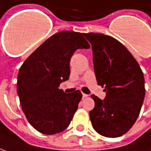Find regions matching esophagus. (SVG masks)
Here are the masks:
<instances>
[{
    "label": "esophagus",
    "mask_w": 151,
    "mask_h": 151,
    "mask_svg": "<svg viewBox=\"0 0 151 151\" xmlns=\"http://www.w3.org/2000/svg\"><path fill=\"white\" fill-rule=\"evenodd\" d=\"M82 97H83V98H87V97H88V95H86V94H82Z\"/></svg>",
    "instance_id": "obj_1"
}]
</instances>
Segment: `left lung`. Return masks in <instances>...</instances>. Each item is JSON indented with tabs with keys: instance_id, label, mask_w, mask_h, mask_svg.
<instances>
[{
	"instance_id": "obj_1",
	"label": "left lung",
	"mask_w": 151,
	"mask_h": 151,
	"mask_svg": "<svg viewBox=\"0 0 151 151\" xmlns=\"http://www.w3.org/2000/svg\"><path fill=\"white\" fill-rule=\"evenodd\" d=\"M83 35L91 44L98 85L106 91L104 100L91 95L95 101L90 111L92 126L102 136H122L136 122L142 106L146 93L142 70L115 38L99 33Z\"/></svg>"
}]
</instances>
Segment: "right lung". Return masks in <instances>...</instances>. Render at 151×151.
<instances>
[{
    "label": "right lung",
    "instance_id": "obj_1",
    "mask_svg": "<svg viewBox=\"0 0 151 151\" xmlns=\"http://www.w3.org/2000/svg\"><path fill=\"white\" fill-rule=\"evenodd\" d=\"M90 48L83 33L65 31L54 34L28 56L17 82L22 109L31 126L52 135L68 128L82 95L66 94L60 84L69 78V62L77 49Z\"/></svg>",
    "mask_w": 151,
    "mask_h": 151
}]
</instances>
